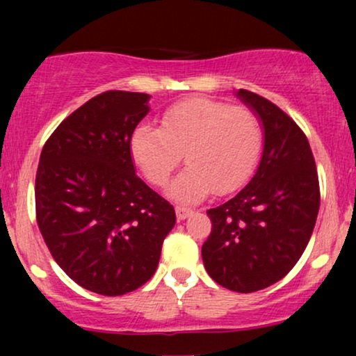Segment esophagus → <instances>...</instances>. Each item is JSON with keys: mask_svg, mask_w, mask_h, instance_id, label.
Returning <instances> with one entry per match:
<instances>
[{"mask_svg": "<svg viewBox=\"0 0 356 356\" xmlns=\"http://www.w3.org/2000/svg\"><path fill=\"white\" fill-rule=\"evenodd\" d=\"M175 212H177L178 220H184V218H188L189 216H191L193 209L184 207V206H177V207H175Z\"/></svg>", "mask_w": 356, "mask_h": 356, "instance_id": "esophagus-1", "label": "esophagus"}]
</instances>
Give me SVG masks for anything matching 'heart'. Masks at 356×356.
Masks as SVG:
<instances>
[{
    "mask_svg": "<svg viewBox=\"0 0 356 356\" xmlns=\"http://www.w3.org/2000/svg\"><path fill=\"white\" fill-rule=\"evenodd\" d=\"M264 149V129L254 111L243 105L194 97L165 110L160 128L140 124L131 139L139 168L162 188L181 162L188 167L175 179L170 194L194 202L216 189L228 194L254 175Z\"/></svg>",
    "mask_w": 356,
    "mask_h": 356,
    "instance_id": "obj_1",
    "label": "heart"
}]
</instances>
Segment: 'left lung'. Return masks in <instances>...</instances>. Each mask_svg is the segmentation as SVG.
I'll list each match as a JSON object with an SVG mask.
<instances>
[{
  "instance_id": "1",
  "label": "left lung",
  "mask_w": 356,
  "mask_h": 356,
  "mask_svg": "<svg viewBox=\"0 0 356 356\" xmlns=\"http://www.w3.org/2000/svg\"><path fill=\"white\" fill-rule=\"evenodd\" d=\"M264 124V152L250 183L209 209L202 245L207 274L238 293L267 289L289 274L306 250L319 212L314 155L303 129L270 100L238 90Z\"/></svg>"
}]
</instances>
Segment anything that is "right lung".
Returning <instances> with one entry per match:
<instances>
[{"label":"right lung","instance_id":"add662e5","mask_svg":"<svg viewBox=\"0 0 356 356\" xmlns=\"http://www.w3.org/2000/svg\"><path fill=\"white\" fill-rule=\"evenodd\" d=\"M149 95L106 90L63 120L35 177V216L58 266L82 289L118 296L159 266L177 216L134 172L131 138Z\"/></svg>","mask_w":356,"mask_h":356}]
</instances>
